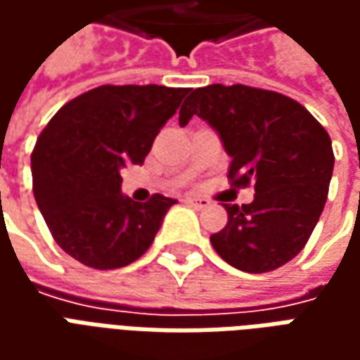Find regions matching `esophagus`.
<instances>
[{
    "mask_svg": "<svg viewBox=\"0 0 360 360\" xmlns=\"http://www.w3.org/2000/svg\"><path fill=\"white\" fill-rule=\"evenodd\" d=\"M185 204L193 206L196 210H202V208L210 206V200L208 198H198V196H185Z\"/></svg>",
    "mask_w": 360,
    "mask_h": 360,
    "instance_id": "esophagus-1",
    "label": "esophagus"
}]
</instances>
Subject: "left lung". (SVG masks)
Returning <instances> with one entry per match:
<instances>
[{"label":"left lung","mask_w":360,"mask_h":360,"mask_svg":"<svg viewBox=\"0 0 360 360\" xmlns=\"http://www.w3.org/2000/svg\"><path fill=\"white\" fill-rule=\"evenodd\" d=\"M198 115L231 156L235 187L255 185L250 204H224L227 226L210 237L227 264L264 274L293 260L324 210L333 172L330 134L301 103L245 84L193 90L179 125Z\"/></svg>","instance_id":"left-lung-1"}]
</instances>
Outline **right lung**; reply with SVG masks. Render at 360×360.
I'll use <instances>...</instances> for the list:
<instances>
[{
	"label": "right lung",
	"instance_id": "add662e5",
	"mask_svg": "<svg viewBox=\"0 0 360 360\" xmlns=\"http://www.w3.org/2000/svg\"><path fill=\"white\" fill-rule=\"evenodd\" d=\"M188 89L158 84L98 86L50 119L30 156L32 191L53 239L96 270L141 258L175 198L121 195V169L141 165Z\"/></svg>",
	"mask_w": 360,
	"mask_h": 360
}]
</instances>
